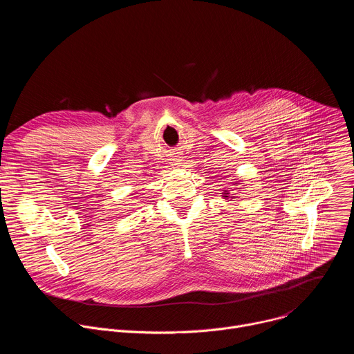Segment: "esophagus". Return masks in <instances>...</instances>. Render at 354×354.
I'll list each match as a JSON object with an SVG mask.
<instances>
[{
	"label": "esophagus",
	"instance_id": "esophagus-1",
	"mask_svg": "<svg viewBox=\"0 0 354 354\" xmlns=\"http://www.w3.org/2000/svg\"><path fill=\"white\" fill-rule=\"evenodd\" d=\"M180 160L178 158V157H174V158H171V165L172 167H175V168H178V167H180Z\"/></svg>",
	"mask_w": 354,
	"mask_h": 354
}]
</instances>
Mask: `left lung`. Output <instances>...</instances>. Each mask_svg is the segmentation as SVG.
Segmentation results:
<instances>
[{
	"instance_id": "8db88e82",
	"label": "left lung",
	"mask_w": 354,
	"mask_h": 354,
	"mask_svg": "<svg viewBox=\"0 0 354 354\" xmlns=\"http://www.w3.org/2000/svg\"><path fill=\"white\" fill-rule=\"evenodd\" d=\"M224 197H225V198H228V193H224ZM232 198H235V197H232Z\"/></svg>"
}]
</instances>
